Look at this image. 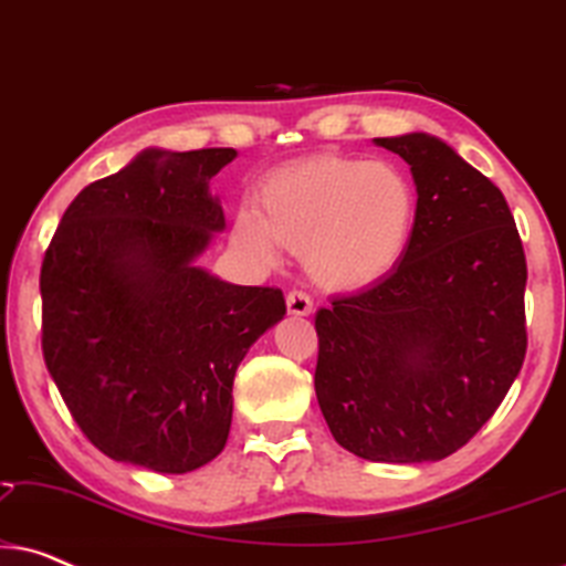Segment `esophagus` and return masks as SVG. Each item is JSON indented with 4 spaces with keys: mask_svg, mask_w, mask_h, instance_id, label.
I'll list each match as a JSON object with an SVG mask.
<instances>
[{
    "mask_svg": "<svg viewBox=\"0 0 566 566\" xmlns=\"http://www.w3.org/2000/svg\"><path fill=\"white\" fill-rule=\"evenodd\" d=\"M285 304H289V314L293 316H308L314 308L312 298H308L304 291H291L289 296H285Z\"/></svg>",
    "mask_w": 566,
    "mask_h": 566,
    "instance_id": "1",
    "label": "esophagus"
}]
</instances>
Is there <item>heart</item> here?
<instances>
[{"label": "heart", "mask_w": 566, "mask_h": 566, "mask_svg": "<svg viewBox=\"0 0 566 566\" xmlns=\"http://www.w3.org/2000/svg\"><path fill=\"white\" fill-rule=\"evenodd\" d=\"M254 203L258 213L234 219L239 250L273 265L281 244L335 291L366 289L391 273L417 219V190L399 167L335 154L275 169Z\"/></svg>", "instance_id": "obj_1"}]
</instances>
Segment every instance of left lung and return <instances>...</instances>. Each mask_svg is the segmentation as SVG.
Returning <instances> with one entry per match:
<instances>
[{
	"mask_svg": "<svg viewBox=\"0 0 566 566\" xmlns=\"http://www.w3.org/2000/svg\"><path fill=\"white\" fill-rule=\"evenodd\" d=\"M374 144L409 165L415 229L389 275L316 312L314 389L345 451L440 461L521 374L528 268L505 196L451 146L430 134Z\"/></svg>",
	"mask_w": 566,
	"mask_h": 566,
	"instance_id": "8db88e82",
	"label": "left lung"
}]
</instances>
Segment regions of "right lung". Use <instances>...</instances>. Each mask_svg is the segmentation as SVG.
I'll return each instance as SVG.
<instances>
[{
	"mask_svg": "<svg viewBox=\"0 0 566 566\" xmlns=\"http://www.w3.org/2000/svg\"><path fill=\"white\" fill-rule=\"evenodd\" d=\"M234 149H144L66 208L41 268L43 358L113 461L185 474L223 451L231 386L283 319L281 289L196 265L227 229L208 182Z\"/></svg>",
	"mask_w": 566,
	"mask_h": 566,
	"instance_id": "1",
	"label": "right lung"
}]
</instances>
